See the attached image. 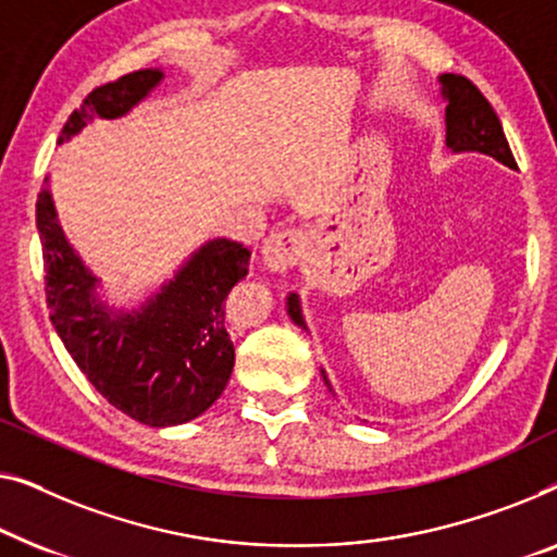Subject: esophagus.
Masks as SVG:
<instances>
[{
    "label": "esophagus",
    "mask_w": 557,
    "mask_h": 557,
    "mask_svg": "<svg viewBox=\"0 0 557 557\" xmlns=\"http://www.w3.org/2000/svg\"><path fill=\"white\" fill-rule=\"evenodd\" d=\"M305 249V234L300 230H280L262 245V264L270 272H287L297 264Z\"/></svg>",
    "instance_id": "34e87169"
}]
</instances>
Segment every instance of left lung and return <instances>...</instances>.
Wrapping results in <instances>:
<instances>
[{
    "instance_id": "8db88e82",
    "label": "left lung",
    "mask_w": 557,
    "mask_h": 557,
    "mask_svg": "<svg viewBox=\"0 0 557 557\" xmlns=\"http://www.w3.org/2000/svg\"><path fill=\"white\" fill-rule=\"evenodd\" d=\"M438 85H442V98L446 103L444 111V123H446V148L451 153H465V151H476L484 156H492V159L505 163V166H515L510 144H507L503 123H499L497 113L492 111L487 98L476 90L467 77L444 73L438 75ZM287 315L293 318L295 325H300L302 331H308L302 318L300 308V295L289 293L287 295ZM323 381L325 386L331 388V381H327L325 371ZM333 391V388H331Z\"/></svg>"
}]
</instances>
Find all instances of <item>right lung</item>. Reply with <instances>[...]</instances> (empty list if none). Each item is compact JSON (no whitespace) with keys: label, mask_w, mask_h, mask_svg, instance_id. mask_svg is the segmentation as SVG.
Segmentation results:
<instances>
[{"label":"right lung","mask_w":557,"mask_h":557,"mask_svg":"<svg viewBox=\"0 0 557 557\" xmlns=\"http://www.w3.org/2000/svg\"><path fill=\"white\" fill-rule=\"evenodd\" d=\"M163 77L161 67H146L100 85L70 115L58 144L96 119L128 115ZM37 230L50 320L98 394L156 429L201 417L232 375L234 346L224 325V300L245 280L252 252L226 237L203 242L174 277L128 310L98 295L100 280L58 222L50 178L37 197Z\"/></svg>","instance_id":"right-lung-1"}]
</instances>
